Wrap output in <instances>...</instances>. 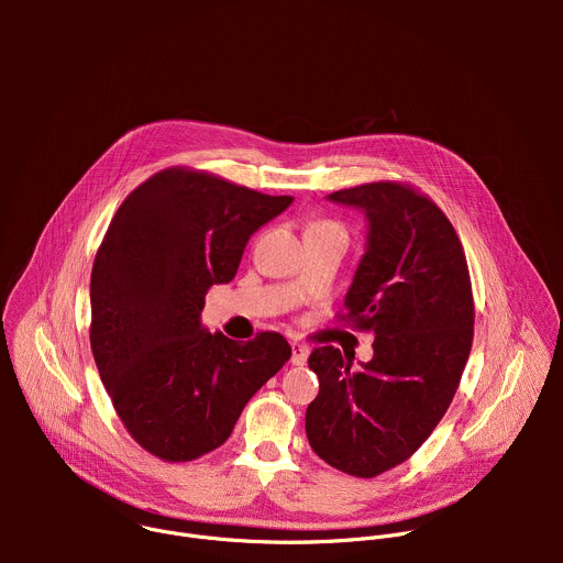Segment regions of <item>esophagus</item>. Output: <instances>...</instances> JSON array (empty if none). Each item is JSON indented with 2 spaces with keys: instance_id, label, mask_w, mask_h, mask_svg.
I'll return each mask as SVG.
<instances>
[{
  "instance_id": "1",
  "label": "esophagus",
  "mask_w": 563,
  "mask_h": 563,
  "mask_svg": "<svg viewBox=\"0 0 563 563\" xmlns=\"http://www.w3.org/2000/svg\"><path fill=\"white\" fill-rule=\"evenodd\" d=\"M307 354H309V350H307L305 343H298V341L291 343V363L294 365H305L307 363Z\"/></svg>"
}]
</instances>
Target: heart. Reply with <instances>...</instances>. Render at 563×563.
I'll return each mask as SVG.
<instances>
[{"label":"heart","mask_w":563,"mask_h":563,"mask_svg":"<svg viewBox=\"0 0 563 563\" xmlns=\"http://www.w3.org/2000/svg\"><path fill=\"white\" fill-rule=\"evenodd\" d=\"M307 231H341V233H345V229H343V224H341V222H336V220H328V218L311 220V222H309V227H307Z\"/></svg>","instance_id":"b5f03b06"}]
</instances>
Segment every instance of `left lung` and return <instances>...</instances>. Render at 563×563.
I'll return each mask as SVG.
<instances>
[{"label": "left lung", "instance_id": "left-lung-1", "mask_svg": "<svg viewBox=\"0 0 563 563\" xmlns=\"http://www.w3.org/2000/svg\"><path fill=\"white\" fill-rule=\"evenodd\" d=\"M330 200L369 220L367 252L336 320L376 339L358 369L334 345L311 350L318 396L305 430L325 463L372 478L408 461L448 412L474 336L472 283L452 222L417 187L378 180Z\"/></svg>", "mask_w": 563, "mask_h": 563}]
</instances>
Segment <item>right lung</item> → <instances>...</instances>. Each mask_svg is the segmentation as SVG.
<instances>
[{"mask_svg": "<svg viewBox=\"0 0 563 563\" xmlns=\"http://www.w3.org/2000/svg\"><path fill=\"white\" fill-rule=\"evenodd\" d=\"M172 167L115 211L91 272V350L133 441L167 463L220 448L247 400L289 361L276 332L238 343L200 328L205 294L229 283L256 229L291 205Z\"/></svg>", "mask_w": 563, "mask_h": 563, "instance_id": "obj_1", "label": "right lung"}]
</instances>
